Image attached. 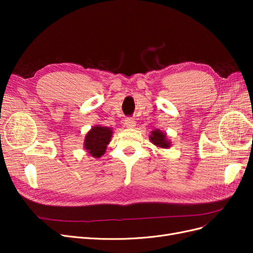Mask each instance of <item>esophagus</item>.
<instances>
[{
    "label": "esophagus",
    "mask_w": 253,
    "mask_h": 253,
    "mask_svg": "<svg viewBox=\"0 0 253 253\" xmlns=\"http://www.w3.org/2000/svg\"><path fill=\"white\" fill-rule=\"evenodd\" d=\"M126 127H134L136 126V122L132 118H126Z\"/></svg>",
    "instance_id": "esophagus-1"
}]
</instances>
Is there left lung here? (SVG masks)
Returning a JSON list of instances; mask_svg holds the SVG:
<instances>
[{
  "mask_svg": "<svg viewBox=\"0 0 253 253\" xmlns=\"http://www.w3.org/2000/svg\"><path fill=\"white\" fill-rule=\"evenodd\" d=\"M150 140L153 144H155L158 148L168 149L171 147V141L167 139L166 133L160 131V129H154V131L151 132Z\"/></svg>",
  "mask_w": 253,
  "mask_h": 253,
  "instance_id": "8db88e82",
  "label": "left lung"
}]
</instances>
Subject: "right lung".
Wrapping results in <instances>:
<instances>
[{
	"label": "right lung",
	"mask_w": 253,
	"mask_h": 253,
	"mask_svg": "<svg viewBox=\"0 0 253 253\" xmlns=\"http://www.w3.org/2000/svg\"><path fill=\"white\" fill-rule=\"evenodd\" d=\"M112 135V128L108 126H95L85 135V139H84L83 143L84 149L88 152L90 156L95 158L101 157L106 150V145L111 141Z\"/></svg>",
	"instance_id": "add662e5"
}]
</instances>
